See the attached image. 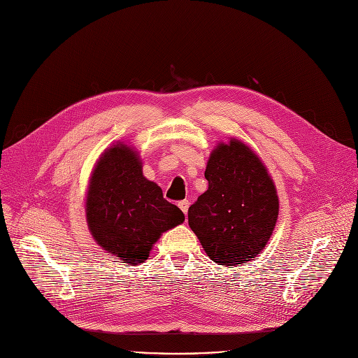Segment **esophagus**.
<instances>
[{"instance_id": "obj_1", "label": "esophagus", "mask_w": 358, "mask_h": 358, "mask_svg": "<svg viewBox=\"0 0 358 358\" xmlns=\"http://www.w3.org/2000/svg\"><path fill=\"white\" fill-rule=\"evenodd\" d=\"M178 208L182 210L184 215H187V212H189V208H190V201L189 200L178 201Z\"/></svg>"}]
</instances>
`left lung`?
<instances>
[{
  "mask_svg": "<svg viewBox=\"0 0 358 358\" xmlns=\"http://www.w3.org/2000/svg\"><path fill=\"white\" fill-rule=\"evenodd\" d=\"M209 189L189 209V224L219 266L251 261L264 250L278 216L266 166L241 141L220 143L204 173Z\"/></svg>",
  "mask_w": 358,
  "mask_h": 358,
  "instance_id": "obj_1",
  "label": "left lung"
}]
</instances>
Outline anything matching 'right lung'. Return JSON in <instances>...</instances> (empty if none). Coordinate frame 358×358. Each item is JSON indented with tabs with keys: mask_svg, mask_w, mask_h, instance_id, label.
Listing matches in <instances>:
<instances>
[{
	"mask_svg": "<svg viewBox=\"0 0 358 358\" xmlns=\"http://www.w3.org/2000/svg\"><path fill=\"white\" fill-rule=\"evenodd\" d=\"M87 222L101 248L136 266L148 259L162 232L184 222V213L143 177L134 150L119 143L103 154L94 169Z\"/></svg>",
	"mask_w": 358,
	"mask_h": 358,
	"instance_id": "1",
	"label": "right lung"
}]
</instances>
